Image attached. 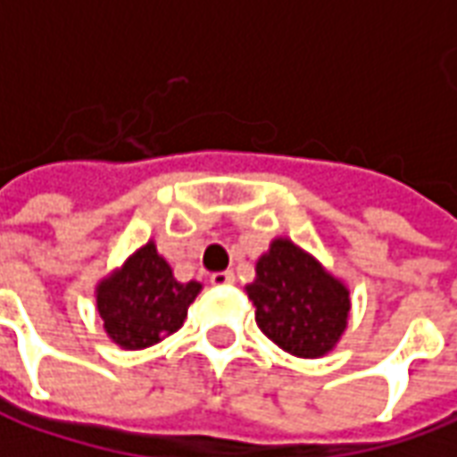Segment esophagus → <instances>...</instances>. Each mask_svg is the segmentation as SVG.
<instances>
[{
  "label": "esophagus",
  "mask_w": 457,
  "mask_h": 457,
  "mask_svg": "<svg viewBox=\"0 0 457 457\" xmlns=\"http://www.w3.org/2000/svg\"><path fill=\"white\" fill-rule=\"evenodd\" d=\"M210 282L215 284V287H229V284H235V274L232 272H215L210 277Z\"/></svg>",
  "instance_id": "34e87169"
}]
</instances>
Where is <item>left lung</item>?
Listing matches in <instances>:
<instances>
[{"label":"left lung","mask_w":457,"mask_h":457,"mask_svg":"<svg viewBox=\"0 0 457 457\" xmlns=\"http://www.w3.org/2000/svg\"><path fill=\"white\" fill-rule=\"evenodd\" d=\"M264 337L299 359H321L349 327V284L289 237H274L245 284Z\"/></svg>","instance_id":"8db88e82"}]
</instances>
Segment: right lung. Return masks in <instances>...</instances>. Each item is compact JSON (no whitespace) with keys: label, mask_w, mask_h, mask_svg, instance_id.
<instances>
[{"label":"right lung","mask_w":457,"mask_h":457,"mask_svg":"<svg viewBox=\"0 0 457 457\" xmlns=\"http://www.w3.org/2000/svg\"><path fill=\"white\" fill-rule=\"evenodd\" d=\"M203 284L178 282L173 267L148 239L96 284V312L104 331L126 351L148 349L175 334Z\"/></svg>","instance_id":"right-lung-1"}]
</instances>
